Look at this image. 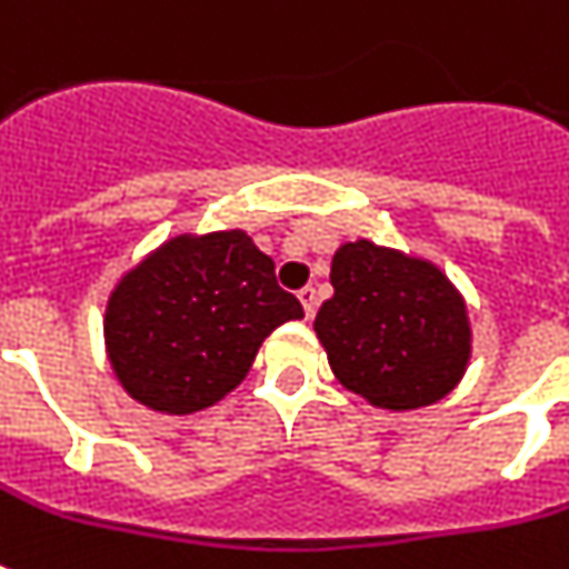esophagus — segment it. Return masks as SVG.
I'll return each mask as SVG.
<instances>
[{
  "mask_svg": "<svg viewBox=\"0 0 569 569\" xmlns=\"http://www.w3.org/2000/svg\"><path fill=\"white\" fill-rule=\"evenodd\" d=\"M298 301H301V307H303V316H307V319H312V316H316V289H312V286H303L301 292H298Z\"/></svg>",
  "mask_w": 569,
  "mask_h": 569,
  "instance_id": "1",
  "label": "esophagus"
}]
</instances>
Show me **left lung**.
I'll return each instance as SVG.
<instances>
[{"instance_id": "8db88e82", "label": "left lung", "mask_w": 569, "mask_h": 569, "mask_svg": "<svg viewBox=\"0 0 569 569\" xmlns=\"http://www.w3.org/2000/svg\"><path fill=\"white\" fill-rule=\"evenodd\" d=\"M316 337L346 389L380 410H419L458 387L472 355L463 295L428 259L369 239L330 262Z\"/></svg>"}]
</instances>
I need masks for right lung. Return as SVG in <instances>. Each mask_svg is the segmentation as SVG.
Masks as SVG:
<instances>
[{
  "instance_id": "add662e5",
  "label": "right lung",
  "mask_w": 569,
  "mask_h": 569,
  "mask_svg": "<svg viewBox=\"0 0 569 569\" xmlns=\"http://www.w3.org/2000/svg\"><path fill=\"white\" fill-rule=\"evenodd\" d=\"M292 319H303L301 301L248 232H182L120 277L102 333L129 396L186 416L239 387L268 333Z\"/></svg>"
}]
</instances>
